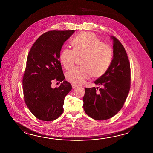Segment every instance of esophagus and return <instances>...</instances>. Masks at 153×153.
Wrapping results in <instances>:
<instances>
[{
    "label": "esophagus",
    "instance_id": "34e87169",
    "mask_svg": "<svg viewBox=\"0 0 153 153\" xmlns=\"http://www.w3.org/2000/svg\"><path fill=\"white\" fill-rule=\"evenodd\" d=\"M77 87V86L76 85H75V84H72V87L73 89H75V88H76Z\"/></svg>",
    "mask_w": 153,
    "mask_h": 153
}]
</instances>
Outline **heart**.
Masks as SVG:
<instances>
[{"mask_svg": "<svg viewBox=\"0 0 153 153\" xmlns=\"http://www.w3.org/2000/svg\"><path fill=\"white\" fill-rule=\"evenodd\" d=\"M73 49L62 50L60 60L65 69L71 68L81 59L82 67L74 68L66 73V79L75 85H81L92 75L94 78L102 76L109 68L113 58L111 47L90 32L77 35L72 41Z\"/></svg>", "mask_w": 153, "mask_h": 153, "instance_id": "b5f03b06", "label": "heart"}]
</instances>
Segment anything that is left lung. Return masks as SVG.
Here are the masks:
<instances>
[{"label": "left lung", "mask_w": 153, "mask_h": 153, "mask_svg": "<svg viewBox=\"0 0 153 153\" xmlns=\"http://www.w3.org/2000/svg\"><path fill=\"white\" fill-rule=\"evenodd\" d=\"M113 59L108 70L94 82L102 88H85L83 98L85 112L91 118L103 120L122 109L130 89V64L125 48L114 36Z\"/></svg>", "instance_id": "8db88e82"}]
</instances>
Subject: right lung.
I'll use <instances>...</instances> for the list:
<instances>
[{"label": "right lung", "instance_id": "add662e5", "mask_svg": "<svg viewBox=\"0 0 153 153\" xmlns=\"http://www.w3.org/2000/svg\"><path fill=\"white\" fill-rule=\"evenodd\" d=\"M75 30H52L41 35L28 53L23 78L24 100L30 111L42 121H53L64 109V98L72 89L66 81L60 62L62 45ZM53 80L63 81L51 87Z\"/></svg>", "mask_w": 153, "mask_h": 153}]
</instances>
